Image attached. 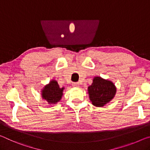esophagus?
Instances as JSON below:
<instances>
[{
  "mask_svg": "<svg viewBox=\"0 0 150 150\" xmlns=\"http://www.w3.org/2000/svg\"><path fill=\"white\" fill-rule=\"evenodd\" d=\"M79 85H80L79 82H74L72 84V86L74 87H78L79 86Z\"/></svg>",
  "mask_w": 150,
  "mask_h": 150,
  "instance_id": "34e87169",
  "label": "esophagus"
}]
</instances>
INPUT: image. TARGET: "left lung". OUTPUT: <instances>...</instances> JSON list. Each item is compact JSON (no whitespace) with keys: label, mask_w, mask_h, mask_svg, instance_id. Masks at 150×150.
Wrapping results in <instances>:
<instances>
[{"label":"left lung","mask_w":150,"mask_h":150,"mask_svg":"<svg viewBox=\"0 0 150 150\" xmlns=\"http://www.w3.org/2000/svg\"><path fill=\"white\" fill-rule=\"evenodd\" d=\"M116 88L110 80L96 76L91 86L88 88V93L92 104L96 107H103L114 98Z\"/></svg>","instance_id":"8db88e82"}]
</instances>
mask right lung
<instances>
[{"label": "right lung", "mask_w": 150, "mask_h": 150, "mask_svg": "<svg viewBox=\"0 0 150 150\" xmlns=\"http://www.w3.org/2000/svg\"><path fill=\"white\" fill-rule=\"evenodd\" d=\"M64 89V87L59 86L57 81L52 80L42 90V99L46 100L49 104H55L62 98Z\"/></svg>", "instance_id": "right-lung-1"}]
</instances>
